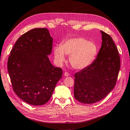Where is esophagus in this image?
Wrapping results in <instances>:
<instances>
[{"mask_svg": "<svg viewBox=\"0 0 130 130\" xmlns=\"http://www.w3.org/2000/svg\"><path fill=\"white\" fill-rule=\"evenodd\" d=\"M64 75L65 76H68L69 75V73L66 72H65V73H64Z\"/></svg>", "mask_w": 130, "mask_h": 130, "instance_id": "obj_1", "label": "esophagus"}]
</instances>
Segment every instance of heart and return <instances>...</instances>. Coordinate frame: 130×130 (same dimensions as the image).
Segmentation results:
<instances>
[{"label": "heart", "instance_id": "obj_1", "mask_svg": "<svg viewBox=\"0 0 130 130\" xmlns=\"http://www.w3.org/2000/svg\"><path fill=\"white\" fill-rule=\"evenodd\" d=\"M54 55L59 63H62L66 55L69 56V62L74 69L80 70L92 63L97 53V47L94 43L81 37L66 39L61 46L54 49Z\"/></svg>", "mask_w": 130, "mask_h": 130}]
</instances>
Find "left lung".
<instances>
[{
    "label": "left lung",
    "instance_id": "obj_1",
    "mask_svg": "<svg viewBox=\"0 0 130 130\" xmlns=\"http://www.w3.org/2000/svg\"><path fill=\"white\" fill-rule=\"evenodd\" d=\"M100 32L102 44L96 58L74 75V98L82 103L94 104L103 99L115 87L118 76V50L112 38Z\"/></svg>",
    "mask_w": 130,
    "mask_h": 130
}]
</instances>
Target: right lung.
Listing matches in <instances>:
<instances>
[{"mask_svg": "<svg viewBox=\"0 0 130 130\" xmlns=\"http://www.w3.org/2000/svg\"><path fill=\"white\" fill-rule=\"evenodd\" d=\"M53 38L46 28L27 31L15 42L7 61L14 93L25 103L39 106L48 102L62 77V70L51 63Z\"/></svg>", "mask_w": 130, "mask_h": 130, "instance_id": "right-lung-1", "label": "right lung"}]
</instances>
